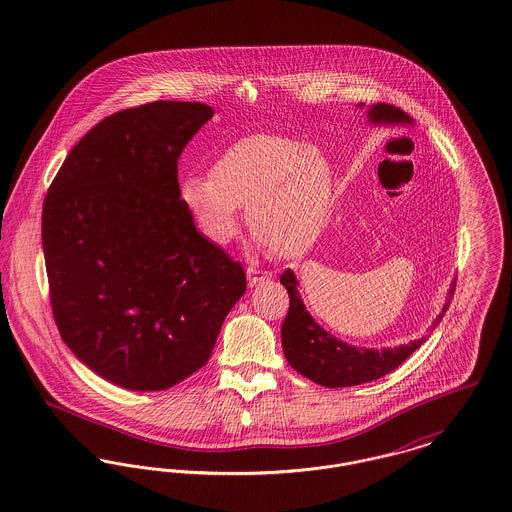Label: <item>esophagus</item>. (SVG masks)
I'll return each mask as SVG.
<instances>
[{
  "label": "esophagus",
  "mask_w": 512,
  "mask_h": 512,
  "mask_svg": "<svg viewBox=\"0 0 512 512\" xmlns=\"http://www.w3.org/2000/svg\"><path fill=\"white\" fill-rule=\"evenodd\" d=\"M270 276H272V272H268L265 268L247 267V280H249L251 286L265 282Z\"/></svg>",
  "instance_id": "34e87169"
}]
</instances>
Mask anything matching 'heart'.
I'll return each instance as SVG.
<instances>
[{
    "mask_svg": "<svg viewBox=\"0 0 512 512\" xmlns=\"http://www.w3.org/2000/svg\"><path fill=\"white\" fill-rule=\"evenodd\" d=\"M332 186L328 159L315 146L276 134H253L222 149L211 174H188L180 199L201 232L228 244L247 205L253 236L270 251L292 253L317 236Z\"/></svg>",
    "mask_w": 512,
    "mask_h": 512,
    "instance_id": "obj_1",
    "label": "heart"
}]
</instances>
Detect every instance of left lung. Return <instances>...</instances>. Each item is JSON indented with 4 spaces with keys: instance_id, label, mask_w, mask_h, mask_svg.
I'll list each match as a JSON object with an SVG mask.
<instances>
[{
    "instance_id": "obj_1",
    "label": "left lung",
    "mask_w": 512,
    "mask_h": 512,
    "mask_svg": "<svg viewBox=\"0 0 512 512\" xmlns=\"http://www.w3.org/2000/svg\"><path fill=\"white\" fill-rule=\"evenodd\" d=\"M363 107V103H359ZM368 119L374 124H403L413 122L411 117L399 107L390 103H376L368 111ZM282 286L290 295V309L282 324V347L286 361L301 376L326 388H347L378 380L391 370H395L403 361H407L414 351L426 341H411L393 349H361L347 345L345 341L336 340L324 328H320L309 311L303 305V299L297 292V280L292 270H284L280 276ZM457 278L449 290V299L443 305V311L432 322L430 332L439 324V320L449 309L451 297L455 295Z\"/></svg>"
}]
</instances>
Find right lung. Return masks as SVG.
<instances>
[{
    "label": "right lung",
    "mask_w": 512,
    "mask_h": 512,
    "mask_svg": "<svg viewBox=\"0 0 512 512\" xmlns=\"http://www.w3.org/2000/svg\"><path fill=\"white\" fill-rule=\"evenodd\" d=\"M213 109L153 101L98 122L63 161L42 211L55 324L101 378L172 388L207 365L245 272L195 228L178 159Z\"/></svg>",
    "instance_id": "obj_1"
}]
</instances>
